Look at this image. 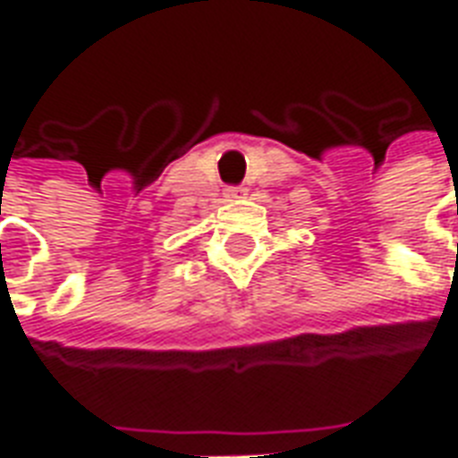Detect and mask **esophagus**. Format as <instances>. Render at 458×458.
I'll return each instance as SVG.
<instances>
[{
    "label": "esophagus",
    "mask_w": 458,
    "mask_h": 458,
    "mask_svg": "<svg viewBox=\"0 0 458 458\" xmlns=\"http://www.w3.org/2000/svg\"><path fill=\"white\" fill-rule=\"evenodd\" d=\"M238 193H242V189H233V191H230V196H238Z\"/></svg>",
    "instance_id": "esophagus-1"
}]
</instances>
